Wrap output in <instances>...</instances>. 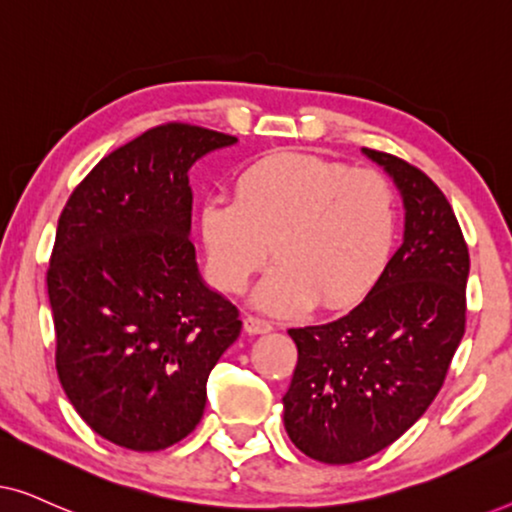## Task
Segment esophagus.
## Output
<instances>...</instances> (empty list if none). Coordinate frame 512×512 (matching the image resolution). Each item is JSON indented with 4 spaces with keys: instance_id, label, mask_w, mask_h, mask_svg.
Wrapping results in <instances>:
<instances>
[{
    "instance_id": "34e87169",
    "label": "esophagus",
    "mask_w": 512,
    "mask_h": 512,
    "mask_svg": "<svg viewBox=\"0 0 512 512\" xmlns=\"http://www.w3.org/2000/svg\"><path fill=\"white\" fill-rule=\"evenodd\" d=\"M244 331L249 335H258V333H270L272 331V321L256 317V314H247L244 317Z\"/></svg>"
}]
</instances>
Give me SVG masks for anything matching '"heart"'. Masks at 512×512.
Here are the masks:
<instances>
[{
	"instance_id": "heart-1",
	"label": "heart",
	"mask_w": 512,
	"mask_h": 512,
	"mask_svg": "<svg viewBox=\"0 0 512 512\" xmlns=\"http://www.w3.org/2000/svg\"><path fill=\"white\" fill-rule=\"evenodd\" d=\"M209 270L240 293L275 251L256 291L268 312H303L321 300L347 307L373 289L396 237L391 184L373 167L303 151H277L235 181V200L214 195L200 214Z\"/></svg>"
}]
</instances>
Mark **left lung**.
Masks as SVG:
<instances>
[{
    "instance_id": "8db88e82",
    "label": "left lung",
    "mask_w": 512,
    "mask_h": 512,
    "mask_svg": "<svg viewBox=\"0 0 512 512\" xmlns=\"http://www.w3.org/2000/svg\"><path fill=\"white\" fill-rule=\"evenodd\" d=\"M363 151L401 188L405 237L352 312L289 331L298 363L284 429L324 464H354L401 438L438 396L466 328L471 258L452 205L419 167Z\"/></svg>"
}]
</instances>
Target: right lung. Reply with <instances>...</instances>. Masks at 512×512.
<instances>
[{"instance_id":"right-lung-1","label":"right lung","mask_w":512,"mask_h":512,"mask_svg":"<svg viewBox=\"0 0 512 512\" xmlns=\"http://www.w3.org/2000/svg\"><path fill=\"white\" fill-rule=\"evenodd\" d=\"M163 123L104 156L62 207L46 270L55 370L95 433L135 452L186 438L207 380L242 331L240 310L195 265L188 170L235 144Z\"/></svg>"}]
</instances>
